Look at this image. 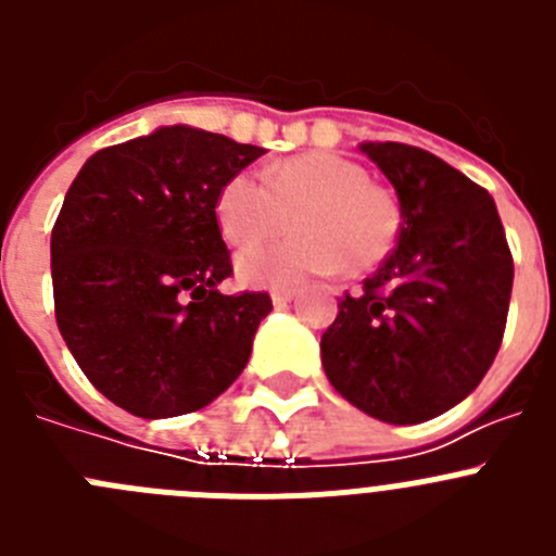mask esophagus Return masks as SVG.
I'll return each mask as SVG.
<instances>
[{
    "label": "esophagus",
    "mask_w": 556,
    "mask_h": 556,
    "mask_svg": "<svg viewBox=\"0 0 556 556\" xmlns=\"http://www.w3.org/2000/svg\"><path fill=\"white\" fill-rule=\"evenodd\" d=\"M294 298H298V292H294V289H273L275 306H287V303H292Z\"/></svg>",
    "instance_id": "esophagus-1"
}]
</instances>
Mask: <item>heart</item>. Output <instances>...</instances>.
Here are the masks:
<instances>
[{"label": "heart", "instance_id": "obj_1", "mask_svg": "<svg viewBox=\"0 0 556 556\" xmlns=\"http://www.w3.org/2000/svg\"><path fill=\"white\" fill-rule=\"evenodd\" d=\"M233 175L214 200L225 242L244 248L287 228L294 233L244 250L236 258L239 281L287 287L314 275H365L384 262L401 236V205L370 172L337 152H303L273 161L258 175Z\"/></svg>", "mask_w": 556, "mask_h": 556}]
</instances>
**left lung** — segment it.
Segmentation results:
<instances>
[{
  "mask_svg": "<svg viewBox=\"0 0 556 556\" xmlns=\"http://www.w3.org/2000/svg\"><path fill=\"white\" fill-rule=\"evenodd\" d=\"M395 186L401 236L320 339L339 395L384 424H424L470 395L507 326L513 253L488 189L420 147L365 141Z\"/></svg>",
  "mask_w": 556,
  "mask_h": 556,
  "instance_id": "1",
  "label": "left lung"
}]
</instances>
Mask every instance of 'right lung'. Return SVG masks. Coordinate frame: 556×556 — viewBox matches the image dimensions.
Instances as JSON below:
<instances>
[{
	"mask_svg": "<svg viewBox=\"0 0 556 556\" xmlns=\"http://www.w3.org/2000/svg\"><path fill=\"white\" fill-rule=\"evenodd\" d=\"M267 150L159 127L94 152L52 228L63 342L108 401L147 420L208 406L248 365L267 292L223 294L233 267L219 186Z\"/></svg>",
	"mask_w": 556,
	"mask_h": 556,
	"instance_id": "1",
	"label": "right lung"
}]
</instances>
